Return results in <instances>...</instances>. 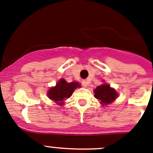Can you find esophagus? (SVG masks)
<instances>
[{"label":"esophagus","mask_w":153,"mask_h":153,"mask_svg":"<svg viewBox=\"0 0 153 153\" xmlns=\"http://www.w3.org/2000/svg\"><path fill=\"white\" fill-rule=\"evenodd\" d=\"M82 85L84 86V87H86L88 85V82L86 81H85V80H84V81H82Z\"/></svg>","instance_id":"1"}]
</instances>
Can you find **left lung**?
<instances>
[{"label": "left lung", "mask_w": 153, "mask_h": 153, "mask_svg": "<svg viewBox=\"0 0 153 153\" xmlns=\"http://www.w3.org/2000/svg\"><path fill=\"white\" fill-rule=\"evenodd\" d=\"M94 93L95 98L99 100L102 105H107L112 103L118 95L116 91L107 84L98 86L96 89H95Z\"/></svg>", "instance_id": "obj_1"}]
</instances>
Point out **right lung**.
Masks as SVG:
<instances>
[{
	"label": "right lung",
	"instance_id": "obj_1",
	"mask_svg": "<svg viewBox=\"0 0 153 153\" xmlns=\"http://www.w3.org/2000/svg\"><path fill=\"white\" fill-rule=\"evenodd\" d=\"M81 84L78 82L67 83L65 79L59 80L56 86L50 88L47 92V95L49 99L52 100L54 102L58 105H64V101L70 98L76 88L80 87Z\"/></svg>",
	"mask_w": 153,
	"mask_h": 153
}]
</instances>
